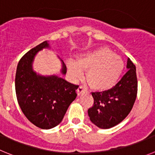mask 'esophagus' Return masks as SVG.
Here are the masks:
<instances>
[{
	"label": "esophagus",
	"mask_w": 155,
	"mask_h": 155,
	"mask_svg": "<svg viewBox=\"0 0 155 155\" xmlns=\"http://www.w3.org/2000/svg\"><path fill=\"white\" fill-rule=\"evenodd\" d=\"M86 90V88L84 87L83 86H79V88H78V90H77V93L78 95H80L81 93H83V92Z\"/></svg>",
	"instance_id": "esophagus-1"
}]
</instances>
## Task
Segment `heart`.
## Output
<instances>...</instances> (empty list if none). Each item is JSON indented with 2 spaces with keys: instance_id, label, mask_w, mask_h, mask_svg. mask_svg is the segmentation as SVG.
I'll use <instances>...</instances> for the list:
<instances>
[{
  "instance_id": "obj_1",
  "label": "heart",
  "mask_w": 155,
  "mask_h": 155,
  "mask_svg": "<svg viewBox=\"0 0 155 155\" xmlns=\"http://www.w3.org/2000/svg\"><path fill=\"white\" fill-rule=\"evenodd\" d=\"M124 67L122 58L106 47L82 54L77 62H67L68 70L72 79L80 80L84 77V70L88 71V83L97 90H106L113 87L122 74Z\"/></svg>"
}]
</instances>
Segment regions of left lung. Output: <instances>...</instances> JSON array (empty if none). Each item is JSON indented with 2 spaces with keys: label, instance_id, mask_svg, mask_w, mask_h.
<instances>
[{
  "label": "left lung",
  "instance_id": "left-lung-1",
  "mask_svg": "<svg viewBox=\"0 0 155 155\" xmlns=\"http://www.w3.org/2000/svg\"><path fill=\"white\" fill-rule=\"evenodd\" d=\"M128 71L114 87L103 92L92 93L93 107L88 110L90 120L102 129L117 125L133 108L137 94L136 67L128 58Z\"/></svg>",
  "mask_w": 155,
  "mask_h": 155
}]
</instances>
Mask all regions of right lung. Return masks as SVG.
<instances>
[{
	"label": "right lung",
	"mask_w": 155,
	"mask_h": 155,
	"mask_svg": "<svg viewBox=\"0 0 155 155\" xmlns=\"http://www.w3.org/2000/svg\"><path fill=\"white\" fill-rule=\"evenodd\" d=\"M49 47L43 41L22 56L17 66L15 92L21 110L31 123L41 129H51L59 124L68 107L76 98L79 86L57 76H43L32 69L36 54ZM62 62V73H66Z\"/></svg>",
	"instance_id": "right-lung-1"
}]
</instances>
